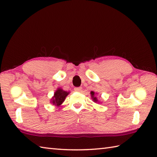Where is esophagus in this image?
<instances>
[{
    "label": "esophagus",
    "instance_id": "34e87169",
    "mask_svg": "<svg viewBox=\"0 0 157 157\" xmlns=\"http://www.w3.org/2000/svg\"><path fill=\"white\" fill-rule=\"evenodd\" d=\"M74 90L76 92H80L82 90V88L81 87H76L74 88Z\"/></svg>",
    "mask_w": 157,
    "mask_h": 157
}]
</instances>
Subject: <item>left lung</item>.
I'll return each instance as SVG.
<instances>
[{
  "label": "left lung",
  "instance_id": "1",
  "mask_svg": "<svg viewBox=\"0 0 157 157\" xmlns=\"http://www.w3.org/2000/svg\"><path fill=\"white\" fill-rule=\"evenodd\" d=\"M90 93H91V96H92V97L93 101H94V102H97L98 101L97 98H96V97H95V96H94V92H91Z\"/></svg>",
  "mask_w": 157,
  "mask_h": 157
}]
</instances>
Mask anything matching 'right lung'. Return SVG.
I'll list each match as a JSON object with an SVG mask.
<instances>
[{
    "mask_svg": "<svg viewBox=\"0 0 157 157\" xmlns=\"http://www.w3.org/2000/svg\"><path fill=\"white\" fill-rule=\"evenodd\" d=\"M69 92L63 90L62 89L59 88L55 93L54 96L52 97V104L55 105L56 106L61 105L63 102L65 101V97L68 95Z\"/></svg>",
    "mask_w": 157,
    "mask_h": 157,
    "instance_id": "add662e5",
    "label": "right lung"
}]
</instances>
